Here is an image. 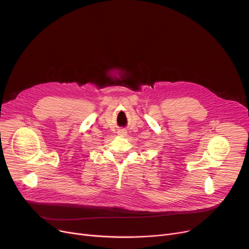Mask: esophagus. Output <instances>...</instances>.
Here are the masks:
<instances>
[{"label": "esophagus", "mask_w": 249, "mask_h": 249, "mask_svg": "<svg viewBox=\"0 0 249 249\" xmlns=\"http://www.w3.org/2000/svg\"><path fill=\"white\" fill-rule=\"evenodd\" d=\"M119 134H120V135H125V134H126V131H124V130H120Z\"/></svg>", "instance_id": "esophagus-1"}]
</instances>
